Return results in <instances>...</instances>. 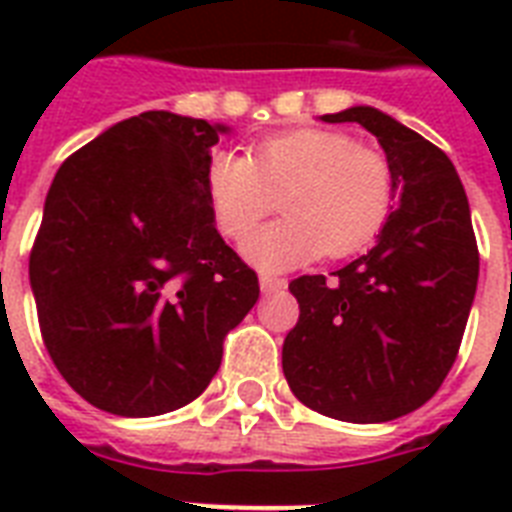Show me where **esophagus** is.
<instances>
[{
  "mask_svg": "<svg viewBox=\"0 0 512 512\" xmlns=\"http://www.w3.org/2000/svg\"><path fill=\"white\" fill-rule=\"evenodd\" d=\"M260 287H263V292H281V289H287V279L263 273V276H260Z\"/></svg>",
  "mask_w": 512,
  "mask_h": 512,
  "instance_id": "obj_1",
  "label": "esophagus"
}]
</instances>
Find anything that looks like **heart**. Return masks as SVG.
<instances>
[{"mask_svg":"<svg viewBox=\"0 0 512 512\" xmlns=\"http://www.w3.org/2000/svg\"><path fill=\"white\" fill-rule=\"evenodd\" d=\"M276 196L287 217L257 231L244 252L263 268H292L369 247L390 220L396 177L382 151L321 127L273 132L247 156L217 151L209 159L207 199L228 239H247L276 209Z\"/></svg>","mask_w":512,"mask_h":512,"instance_id":"1","label":"heart"}]
</instances>
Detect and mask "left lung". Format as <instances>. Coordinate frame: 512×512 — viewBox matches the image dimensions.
<instances>
[{"label": "left lung", "mask_w": 512, "mask_h": 512, "mask_svg": "<svg viewBox=\"0 0 512 512\" xmlns=\"http://www.w3.org/2000/svg\"><path fill=\"white\" fill-rule=\"evenodd\" d=\"M380 140L398 209L366 255L289 292L300 319L281 350L289 388L342 422H388L436 396L460 353L478 284V244L460 175L430 140L377 108L324 114Z\"/></svg>", "instance_id": "1"}]
</instances>
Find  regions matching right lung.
Masks as SVG:
<instances>
[{"label":"right lung","mask_w":512,"mask_h":512,"mask_svg":"<svg viewBox=\"0 0 512 512\" xmlns=\"http://www.w3.org/2000/svg\"><path fill=\"white\" fill-rule=\"evenodd\" d=\"M220 132L146 111L74 151L52 180L28 257L36 316L63 380L103 412L191 404L260 297L207 199Z\"/></svg>","instance_id":"right-lung-1"}]
</instances>
